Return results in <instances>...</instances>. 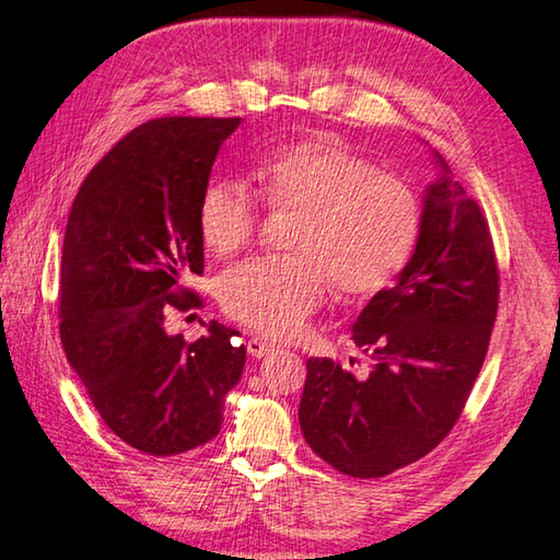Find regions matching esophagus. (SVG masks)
I'll return each instance as SVG.
<instances>
[{
    "label": "esophagus",
    "instance_id": "34e87169",
    "mask_svg": "<svg viewBox=\"0 0 560 560\" xmlns=\"http://www.w3.org/2000/svg\"><path fill=\"white\" fill-rule=\"evenodd\" d=\"M246 350H249L252 358H264V355L271 353L273 346L267 343L264 338H249V340H246Z\"/></svg>",
    "mask_w": 560,
    "mask_h": 560
}]
</instances>
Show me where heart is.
Wrapping results in <instances>:
<instances>
[{"label": "heart", "instance_id": "heart-1", "mask_svg": "<svg viewBox=\"0 0 560 560\" xmlns=\"http://www.w3.org/2000/svg\"><path fill=\"white\" fill-rule=\"evenodd\" d=\"M257 192L273 212L299 214L291 257L236 264L220 281L226 316L287 340L308 326L326 293L373 296L410 261L422 212L415 189L373 160L330 140L281 148L257 167ZM205 244L220 257L259 232L257 195L236 179H212L197 205Z\"/></svg>", "mask_w": 560, "mask_h": 560}]
</instances>
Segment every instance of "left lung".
Masks as SVG:
<instances>
[{"mask_svg":"<svg viewBox=\"0 0 560 560\" xmlns=\"http://www.w3.org/2000/svg\"><path fill=\"white\" fill-rule=\"evenodd\" d=\"M442 167L424 195L412 259L353 324L371 373L355 377L338 360H306L303 438L348 477L377 479L430 454L459 420L485 365L499 311L494 242L481 207Z\"/></svg>","mask_w":560,"mask_h":560,"instance_id":"left-lung-1","label":"left lung"}]
</instances>
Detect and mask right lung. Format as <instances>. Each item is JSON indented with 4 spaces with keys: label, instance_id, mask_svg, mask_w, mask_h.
Here are the masks:
<instances>
[{
    "label": "right lung",
    "instance_id": "1",
    "mask_svg": "<svg viewBox=\"0 0 560 560\" xmlns=\"http://www.w3.org/2000/svg\"><path fill=\"white\" fill-rule=\"evenodd\" d=\"M242 118L143 122L91 170L71 205L59 283L63 353L106 428L132 450L173 457L220 434L246 348L212 320L187 343L170 308H200L197 205Z\"/></svg>",
    "mask_w": 560,
    "mask_h": 560
}]
</instances>
